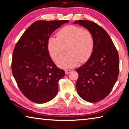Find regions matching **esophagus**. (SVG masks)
Instances as JSON below:
<instances>
[{
    "label": "esophagus",
    "instance_id": "1",
    "mask_svg": "<svg viewBox=\"0 0 129 129\" xmlns=\"http://www.w3.org/2000/svg\"><path fill=\"white\" fill-rule=\"evenodd\" d=\"M71 70H69V69H65V73L66 75H67V74H68L69 73H71Z\"/></svg>",
    "mask_w": 129,
    "mask_h": 129
}]
</instances>
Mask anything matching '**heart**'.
Returning <instances> with one entry per match:
<instances>
[{"label": "heart", "instance_id": "obj_1", "mask_svg": "<svg viewBox=\"0 0 129 129\" xmlns=\"http://www.w3.org/2000/svg\"><path fill=\"white\" fill-rule=\"evenodd\" d=\"M67 47V53L56 60V64L62 68H71L81 62L86 61L94 47V39L88 29L75 25H68L48 40V49L52 59L55 60Z\"/></svg>", "mask_w": 129, "mask_h": 129}]
</instances>
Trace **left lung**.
Listing matches in <instances>:
<instances>
[{"instance_id":"obj_1","label":"left lung","mask_w":129,"mask_h":129,"mask_svg":"<svg viewBox=\"0 0 129 129\" xmlns=\"http://www.w3.org/2000/svg\"><path fill=\"white\" fill-rule=\"evenodd\" d=\"M91 32L94 47L86 63L76 71L78 78L76 86L80 97L86 101L97 102L112 91L118 77L119 61L117 50L108 33L97 24L89 20H76Z\"/></svg>"}]
</instances>
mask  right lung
Wrapping results in <instances>:
<instances>
[{
    "label": "right lung",
    "instance_id": "add662e5",
    "mask_svg": "<svg viewBox=\"0 0 129 129\" xmlns=\"http://www.w3.org/2000/svg\"><path fill=\"white\" fill-rule=\"evenodd\" d=\"M68 20H38L24 32L12 54V72L19 89L30 101L44 104L55 97L58 82L65 75L49 56L48 40Z\"/></svg>",
    "mask_w": 129,
    "mask_h": 129
}]
</instances>
